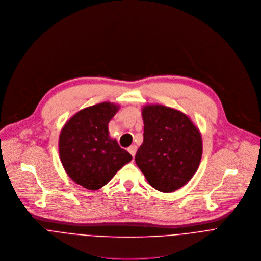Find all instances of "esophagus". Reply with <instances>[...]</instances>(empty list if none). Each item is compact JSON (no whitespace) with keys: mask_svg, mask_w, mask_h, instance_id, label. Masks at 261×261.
Instances as JSON below:
<instances>
[{"mask_svg":"<svg viewBox=\"0 0 261 261\" xmlns=\"http://www.w3.org/2000/svg\"><path fill=\"white\" fill-rule=\"evenodd\" d=\"M128 152L132 154V156L134 158V156L136 155V152H137V146H136V145H132V146L128 148Z\"/></svg>","mask_w":261,"mask_h":261,"instance_id":"34e87169","label":"esophagus"}]
</instances>
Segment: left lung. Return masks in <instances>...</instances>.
<instances>
[{"instance_id":"1","label":"left lung","mask_w":261,"mask_h":261,"mask_svg":"<svg viewBox=\"0 0 261 261\" xmlns=\"http://www.w3.org/2000/svg\"><path fill=\"white\" fill-rule=\"evenodd\" d=\"M144 141L136 164L156 190L173 192L194 176L202 154L198 128L179 110L164 105L142 109Z\"/></svg>"}]
</instances>
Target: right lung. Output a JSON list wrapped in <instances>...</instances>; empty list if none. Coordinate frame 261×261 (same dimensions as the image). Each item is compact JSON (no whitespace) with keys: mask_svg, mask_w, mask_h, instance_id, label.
<instances>
[{"mask_svg":"<svg viewBox=\"0 0 261 261\" xmlns=\"http://www.w3.org/2000/svg\"><path fill=\"white\" fill-rule=\"evenodd\" d=\"M119 110L103 101L84 108L64 125L59 140L62 165L68 176L89 190L106 185L132 155L110 138L108 123Z\"/></svg>","mask_w":261,"mask_h":261,"instance_id":"1","label":"right lung"}]
</instances>
